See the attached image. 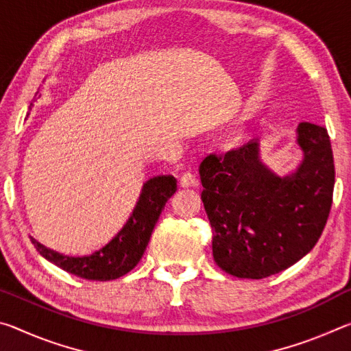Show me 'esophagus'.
<instances>
[{
  "instance_id": "34e87169",
  "label": "esophagus",
  "mask_w": 351,
  "mask_h": 351,
  "mask_svg": "<svg viewBox=\"0 0 351 351\" xmlns=\"http://www.w3.org/2000/svg\"><path fill=\"white\" fill-rule=\"evenodd\" d=\"M181 187L189 189V187H198L199 186V180L193 173H184L181 176Z\"/></svg>"
}]
</instances>
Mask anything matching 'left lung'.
<instances>
[{
    "label": "left lung",
    "mask_w": 351,
    "mask_h": 351,
    "mask_svg": "<svg viewBox=\"0 0 351 351\" xmlns=\"http://www.w3.org/2000/svg\"><path fill=\"white\" fill-rule=\"evenodd\" d=\"M304 161L280 178L260 162L258 141L199 165L201 199L212 226L213 260L239 278H265L311 251L328 219L335 161L325 127L302 122Z\"/></svg>",
    "instance_id": "left-lung-1"
}]
</instances>
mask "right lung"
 Returning <instances> with one entry per match:
<instances>
[{
	"instance_id": "1",
	"label": "right lung",
	"mask_w": 351,
	"mask_h": 351,
	"mask_svg": "<svg viewBox=\"0 0 351 351\" xmlns=\"http://www.w3.org/2000/svg\"><path fill=\"white\" fill-rule=\"evenodd\" d=\"M176 192V180L171 175L150 178L142 187L141 197L125 226L108 245L85 257H68L40 245L34 246L51 263L63 271L86 280H114L132 271L139 263L159 215L169 198Z\"/></svg>"
}]
</instances>
